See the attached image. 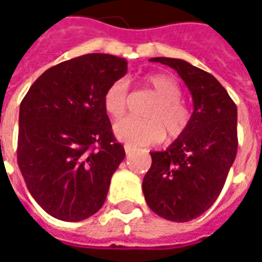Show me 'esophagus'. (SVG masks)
<instances>
[{
  "label": "esophagus",
  "mask_w": 262,
  "mask_h": 262,
  "mask_svg": "<svg viewBox=\"0 0 262 262\" xmlns=\"http://www.w3.org/2000/svg\"><path fill=\"white\" fill-rule=\"evenodd\" d=\"M133 150H135V147H133V146H130V144H125L126 154H130L132 151H133Z\"/></svg>",
  "instance_id": "1"
}]
</instances>
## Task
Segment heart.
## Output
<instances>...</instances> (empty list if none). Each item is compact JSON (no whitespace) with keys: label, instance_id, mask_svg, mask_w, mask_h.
<instances>
[{"label":"heart","instance_id":"heart-1","mask_svg":"<svg viewBox=\"0 0 262 262\" xmlns=\"http://www.w3.org/2000/svg\"><path fill=\"white\" fill-rule=\"evenodd\" d=\"M146 84L159 97L157 102L146 114L148 119L127 118L115 125V135L118 139L133 146L160 142L164 132L168 139H176L187 130L191 122L189 109L181 101V86L172 77L165 74L147 75ZM127 78L114 81L103 94V108L106 114L114 119H120L127 109Z\"/></svg>","mask_w":262,"mask_h":262}]
</instances>
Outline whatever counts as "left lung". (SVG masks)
I'll return each mask as SVG.
<instances>
[{
	"label": "left lung",
	"instance_id": "1",
	"mask_svg": "<svg viewBox=\"0 0 262 262\" xmlns=\"http://www.w3.org/2000/svg\"><path fill=\"white\" fill-rule=\"evenodd\" d=\"M174 69L193 101L188 129L163 151H151L143 178L146 202L161 217L189 222L205 213L223 189L237 154V106L223 85L181 59H150Z\"/></svg>",
	"mask_w": 262,
	"mask_h": 262
}]
</instances>
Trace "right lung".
I'll use <instances>...</instances> for the list:
<instances>
[{
  "instance_id": "right-lung-1",
  "label": "right lung",
  "mask_w": 262,
  "mask_h": 262,
  "mask_svg": "<svg viewBox=\"0 0 262 262\" xmlns=\"http://www.w3.org/2000/svg\"><path fill=\"white\" fill-rule=\"evenodd\" d=\"M127 61L91 53L46 70L22 99L18 165L50 216L80 222L97 213L125 148L116 142L103 94Z\"/></svg>"
}]
</instances>
